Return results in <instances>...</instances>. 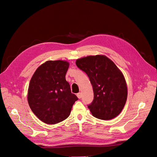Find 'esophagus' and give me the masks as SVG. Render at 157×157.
<instances>
[{"instance_id": "1", "label": "esophagus", "mask_w": 157, "mask_h": 157, "mask_svg": "<svg viewBox=\"0 0 157 157\" xmlns=\"http://www.w3.org/2000/svg\"><path fill=\"white\" fill-rule=\"evenodd\" d=\"M77 98H78V99H80L82 98V94L81 93H78L77 94Z\"/></svg>"}]
</instances>
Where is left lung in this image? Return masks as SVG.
Masks as SVG:
<instances>
[{"label": "left lung", "instance_id": "left-lung-1", "mask_svg": "<svg viewBox=\"0 0 157 157\" xmlns=\"http://www.w3.org/2000/svg\"><path fill=\"white\" fill-rule=\"evenodd\" d=\"M77 67L87 74L92 84L94 100L88 106L92 115L101 120L117 117L122 111L128 96L124 75L104 55L77 59Z\"/></svg>", "mask_w": 157, "mask_h": 157}]
</instances>
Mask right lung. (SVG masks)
Masks as SVG:
<instances>
[{"instance_id":"obj_1","label":"right lung","mask_w":157,"mask_h":157,"mask_svg":"<svg viewBox=\"0 0 157 157\" xmlns=\"http://www.w3.org/2000/svg\"><path fill=\"white\" fill-rule=\"evenodd\" d=\"M69 63L65 60H49L40 65L32 76L27 101L39 120L54 124L65 120L78 98L71 92L65 75Z\"/></svg>"}]
</instances>
